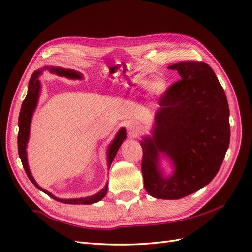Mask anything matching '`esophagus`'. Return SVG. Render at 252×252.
I'll list each match as a JSON object with an SVG mask.
<instances>
[{"label": "esophagus", "instance_id": "1", "mask_svg": "<svg viewBox=\"0 0 252 252\" xmlns=\"http://www.w3.org/2000/svg\"><path fill=\"white\" fill-rule=\"evenodd\" d=\"M127 128H128L129 133H130L133 136L139 135L142 132V130H143L142 125L140 123H138V122H135V121H130V122H129L128 125H127Z\"/></svg>", "mask_w": 252, "mask_h": 252}]
</instances>
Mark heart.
<instances>
[{"instance_id": "heart-1", "label": "heart", "mask_w": 252, "mask_h": 252, "mask_svg": "<svg viewBox=\"0 0 252 252\" xmlns=\"http://www.w3.org/2000/svg\"><path fill=\"white\" fill-rule=\"evenodd\" d=\"M135 83L138 84V85H140V86H142V87H146V88L149 87V86H151L152 89H154L155 91H158V93H159V91L164 90V88H165V83H164L163 81H161V80L156 81L154 84H150V82L147 81V80L138 79V80L135 81Z\"/></svg>"}]
</instances>
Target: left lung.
<instances>
[{
    "label": "left lung",
    "instance_id": "1",
    "mask_svg": "<svg viewBox=\"0 0 252 252\" xmlns=\"http://www.w3.org/2000/svg\"><path fill=\"white\" fill-rule=\"evenodd\" d=\"M181 80L159 97L152 136L141 141L146 191L157 199L178 200L211 182L229 147V107L211 67L181 61L168 67ZM170 158L174 173L164 177L159 158Z\"/></svg>",
    "mask_w": 252,
    "mask_h": 252
}]
</instances>
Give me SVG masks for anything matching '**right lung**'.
<instances>
[{
	"mask_svg": "<svg viewBox=\"0 0 252 252\" xmlns=\"http://www.w3.org/2000/svg\"><path fill=\"white\" fill-rule=\"evenodd\" d=\"M44 69H48L50 72L56 73L57 75H60V77H66L68 79H82V73L74 71L72 69H64V68H60V67H45ZM42 73V70H36L32 73V78L29 80L28 83V91H27V95L25 97V100L22 103V107L20 111V116H19V134H18V151H19V156L21 158V162L23 164V167H24L25 172L27 174L28 179L32 181V184L37 188L40 189L41 191L44 193H46L49 195L51 199L56 200L58 202L64 203V204H84V205H89V204H94L98 201H101L103 197L107 193V189H108V184H106L105 187L101 190L100 192H97L91 196H86V197H80V199H59V197L55 196L48 192L47 190H45L44 188L40 187L37 185V183L34 181L32 172L29 170V166L27 162V152H26V147H27V143L29 139V131H30V123H32V114L33 111L37 105V100H39L40 96V90H41V84L39 81L40 74ZM127 138V132L125 128H122L117 133L116 138L113 139L111 144L109 145V147L107 149V163H108V168L110 167L112 161L114 159V157H116L117 152L120 148V146L123 143V141Z\"/></svg>",
	"mask_w": 252,
	"mask_h": 252,
	"instance_id": "1",
	"label": "right lung"
}]
</instances>
